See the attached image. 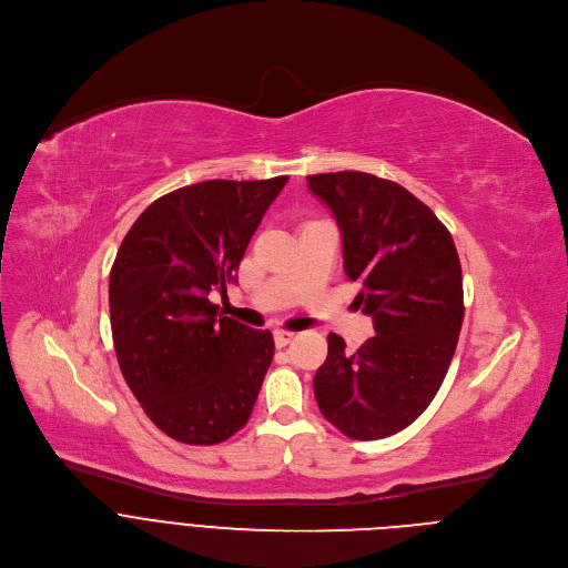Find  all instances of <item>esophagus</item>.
Instances as JSON below:
<instances>
[{
  "mask_svg": "<svg viewBox=\"0 0 568 568\" xmlns=\"http://www.w3.org/2000/svg\"><path fill=\"white\" fill-rule=\"evenodd\" d=\"M292 339H294V333H290V331H274V342H276L278 348H285Z\"/></svg>",
  "mask_w": 568,
  "mask_h": 568,
  "instance_id": "obj_1",
  "label": "esophagus"
}]
</instances>
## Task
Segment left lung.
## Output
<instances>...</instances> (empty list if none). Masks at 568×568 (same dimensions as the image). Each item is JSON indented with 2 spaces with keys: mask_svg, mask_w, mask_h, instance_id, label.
<instances>
[{
  "mask_svg": "<svg viewBox=\"0 0 568 568\" xmlns=\"http://www.w3.org/2000/svg\"><path fill=\"white\" fill-rule=\"evenodd\" d=\"M342 231L344 272L362 283L357 303L375 337L346 353L328 335L314 397L328 423L353 440L409 427L438 393L463 326V274L447 226L407 189L357 173L307 178Z\"/></svg>",
  "mask_w": 568,
  "mask_h": 568,
  "instance_id": "left-lung-1",
  "label": "left lung"
}]
</instances>
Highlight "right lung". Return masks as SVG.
Segmentation results:
<instances>
[{
  "label": "right lung",
  "instance_id": "add662e5",
  "mask_svg": "<svg viewBox=\"0 0 568 568\" xmlns=\"http://www.w3.org/2000/svg\"><path fill=\"white\" fill-rule=\"evenodd\" d=\"M287 178L209 180L154 200L125 233L110 272L121 373L145 416L186 445L247 425L274 357L270 331L217 316L265 211Z\"/></svg>",
  "mask_w": 568,
  "mask_h": 568
}]
</instances>
